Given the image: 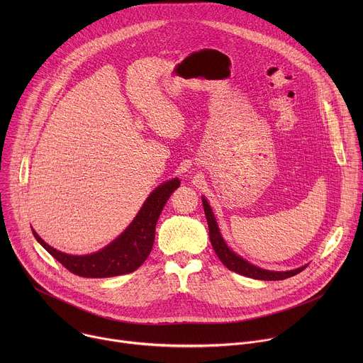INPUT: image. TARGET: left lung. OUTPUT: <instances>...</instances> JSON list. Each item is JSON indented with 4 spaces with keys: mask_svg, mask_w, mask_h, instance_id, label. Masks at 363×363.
Returning <instances> with one entry per match:
<instances>
[{
    "mask_svg": "<svg viewBox=\"0 0 363 363\" xmlns=\"http://www.w3.org/2000/svg\"><path fill=\"white\" fill-rule=\"evenodd\" d=\"M202 205H203V211H205V217H206V223H208V230H210V240L213 244V248L216 251V254L218 255V258L221 260V263L231 272H235L241 276L250 277V279H257V280H284L289 279L291 276H296L297 273L303 272L306 266L294 269V270H289V272H270V270H264L257 267L251 263H248L244 258H241L240 255H237L233 250L228 248V245L225 244L224 238L221 237L218 224L216 221V217L213 214V210L210 203L206 202V199L202 196Z\"/></svg>",
    "mask_w": 363,
    "mask_h": 363,
    "instance_id": "left-lung-1",
    "label": "left lung"
}]
</instances>
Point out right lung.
I'll return each instance as SVG.
<instances>
[{
	"label": "right lung",
	"mask_w": 363,
	"mask_h": 363,
	"mask_svg": "<svg viewBox=\"0 0 363 363\" xmlns=\"http://www.w3.org/2000/svg\"><path fill=\"white\" fill-rule=\"evenodd\" d=\"M179 184V179L174 178L155 188L129 227L116 240L97 252L87 255L66 254L44 242L34 230L33 234L35 240L73 274L89 279L129 274L139 269L147 258L155 241V227H157L161 211Z\"/></svg>",
	"instance_id": "right-lung-1"
}]
</instances>
